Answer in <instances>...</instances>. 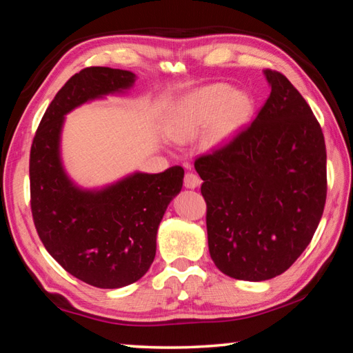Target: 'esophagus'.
Wrapping results in <instances>:
<instances>
[{
  "label": "esophagus",
  "instance_id": "1",
  "mask_svg": "<svg viewBox=\"0 0 353 353\" xmlns=\"http://www.w3.org/2000/svg\"><path fill=\"white\" fill-rule=\"evenodd\" d=\"M183 183H185V187H187V188L194 190V188L199 187L202 181H201V177L198 174H194V172H187V174H185V179H183Z\"/></svg>",
  "mask_w": 353,
  "mask_h": 353
}]
</instances>
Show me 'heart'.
I'll return each instance as SVG.
<instances>
[{
  "label": "heart",
  "mask_w": 353,
  "mask_h": 353,
  "mask_svg": "<svg viewBox=\"0 0 353 353\" xmlns=\"http://www.w3.org/2000/svg\"><path fill=\"white\" fill-rule=\"evenodd\" d=\"M252 112V99L225 83H210L187 94L168 121V134L179 143L191 141L205 130L204 145L219 149L235 139Z\"/></svg>",
  "instance_id": "1"
}]
</instances>
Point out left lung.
Instances as JSON below:
<instances>
[{"mask_svg": "<svg viewBox=\"0 0 353 353\" xmlns=\"http://www.w3.org/2000/svg\"><path fill=\"white\" fill-rule=\"evenodd\" d=\"M271 94L248 129L194 162L207 202L208 250L232 279L285 272L312 241L327 196L324 134L282 73L265 70Z\"/></svg>", "mask_w": 353, "mask_h": 353, "instance_id": "1", "label": "left lung"}]
</instances>
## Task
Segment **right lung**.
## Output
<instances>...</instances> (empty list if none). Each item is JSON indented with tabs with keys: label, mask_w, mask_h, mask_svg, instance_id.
<instances>
[{
	"label": "right lung",
	"mask_w": 353,
	"mask_h": 353,
	"mask_svg": "<svg viewBox=\"0 0 353 353\" xmlns=\"http://www.w3.org/2000/svg\"><path fill=\"white\" fill-rule=\"evenodd\" d=\"M135 79L132 71L109 67L70 77L41 118L29 159L32 218L41 243L65 271L97 288H123L145 276L160 221L183 183L182 166L159 174L135 171L101 188H82L65 171V117L90 101L126 93Z\"/></svg>",
	"instance_id": "right-lung-1"
}]
</instances>
